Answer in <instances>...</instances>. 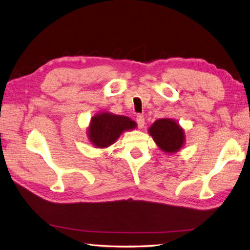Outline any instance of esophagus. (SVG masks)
<instances>
[{"label":"esophagus","mask_w":250,"mask_h":250,"mask_svg":"<svg viewBox=\"0 0 250 250\" xmlns=\"http://www.w3.org/2000/svg\"><path fill=\"white\" fill-rule=\"evenodd\" d=\"M136 122H137L138 127H139V128H143V126H144V123H146V121H144V116H143L142 114H138V115L136 116Z\"/></svg>","instance_id":"esophagus-1"}]
</instances>
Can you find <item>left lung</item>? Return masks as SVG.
Returning <instances> with one entry per match:
<instances>
[{"mask_svg":"<svg viewBox=\"0 0 250 250\" xmlns=\"http://www.w3.org/2000/svg\"><path fill=\"white\" fill-rule=\"evenodd\" d=\"M158 147L166 153H175L184 146V129L171 119H159L148 129Z\"/></svg>","mask_w":250,"mask_h":250,"instance_id":"left-lung-1","label":"left lung"}]
</instances>
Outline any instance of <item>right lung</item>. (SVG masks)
Instances as JSON below:
<instances>
[{
    "label": "right lung",
    "mask_w": 250,
    "mask_h": 250,
    "mask_svg": "<svg viewBox=\"0 0 250 250\" xmlns=\"http://www.w3.org/2000/svg\"><path fill=\"white\" fill-rule=\"evenodd\" d=\"M136 127V122L127 116L101 112L91 119L87 137L94 146L104 148L113 144L125 130H131Z\"/></svg>",
    "instance_id": "1"
}]
</instances>
